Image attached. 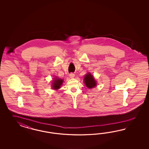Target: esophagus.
Here are the masks:
<instances>
[{
	"instance_id": "obj_1",
	"label": "esophagus",
	"mask_w": 149,
	"mask_h": 149,
	"mask_svg": "<svg viewBox=\"0 0 149 149\" xmlns=\"http://www.w3.org/2000/svg\"><path fill=\"white\" fill-rule=\"evenodd\" d=\"M69 77H70L71 78H74V77H75V74H73V73H70V74H69Z\"/></svg>"
}]
</instances>
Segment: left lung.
I'll list each match as a JSON object with an SVG mask.
<instances>
[{
  "label": "left lung",
  "mask_w": 149,
  "mask_h": 149,
  "mask_svg": "<svg viewBox=\"0 0 149 149\" xmlns=\"http://www.w3.org/2000/svg\"><path fill=\"white\" fill-rule=\"evenodd\" d=\"M84 82L86 86L89 88H92L96 86V82L93 77V75H91L90 73L87 74L85 76Z\"/></svg>",
  "instance_id": "obj_1"
}]
</instances>
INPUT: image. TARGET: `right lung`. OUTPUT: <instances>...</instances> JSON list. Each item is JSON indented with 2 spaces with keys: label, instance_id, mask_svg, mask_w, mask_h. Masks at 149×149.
<instances>
[{
  "label": "right lung",
  "instance_id": "add662e5",
  "mask_svg": "<svg viewBox=\"0 0 149 149\" xmlns=\"http://www.w3.org/2000/svg\"><path fill=\"white\" fill-rule=\"evenodd\" d=\"M63 81L62 79H57L54 80V81L53 82V85H52L53 88L54 90H58L60 88V86L62 85Z\"/></svg>",
  "mask_w": 149,
  "mask_h": 149
}]
</instances>
